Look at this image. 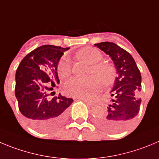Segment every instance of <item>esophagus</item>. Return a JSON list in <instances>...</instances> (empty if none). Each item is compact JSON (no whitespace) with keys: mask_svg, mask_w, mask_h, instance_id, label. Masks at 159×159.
<instances>
[{"mask_svg":"<svg viewBox=\"0 0 159 159\" xmlns=\"http://www.w3.org/2000/svg\"><path fill=\"white\" fill-rule=\"evenodd\" d=\"M82 100L84 102V103H86L88 106H93V105H94V103H93V101H90V100H85V99H82Z\"/></svg>","mask_w":159,"mask_h":159,"instance_id":"1","label":"esophagus"}]
</instances>
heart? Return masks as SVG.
Masks as SVG:
<instances>
[{"label":"heart","instance_id":"1","mask_svg":"<svg viewBox=\"0 0 159 159\" xmlns=\"http://www.w3.org/2000/svg\"><path fill=\"white\" fill-rule=\"evenodd\" d=\"M76 58L92 65L90 74L95 75L84 80L75 78L68 80L64 85L66 95L81 99H89L100 89L101 82L105 87L111 86L115 83L117 76L116 70L111 63L100 62L102 59V54L99 50L92 47H85L77 52ZM70 66L67 59H62L57 65L59 77L64 79L70 76Z\"/></svg>","mask_w":159,"mask_h":159}]
</instances>
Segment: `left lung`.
I'll return each instance as SVG.
<instances>
[{
	"instance_id": "8db88e82",
	"label": "left lung",
	"mask_w": 159,
	"mask_h": 159,
	"mask_svg": "<svg viewBox=\"0 0 159 159\" xmlns=\"http://www.w3.org/2000/svg\"><path fill=\"white\" fill-rule=\"evenodd\" d=\"M95 46L109 55L118 75L111 91L113 96L111 104L103 115L98 117L96 123L106 131L118 133L125 129L139 113L141 75L133 56L116 44L106 41Z\"/></svg>"
}]
</instances>
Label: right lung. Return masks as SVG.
Returning <instances> with one entry per match:
<instances>
[{
    "label": "right lung",
    "mask_w": 159,
    "mask_h": 159,
    "mask_svg": "<svg viewBox=\"0 0 159 159\" xmlns=\"http://www.w3.org/2000/svg\"><path fill=\"white\" fill-rule=\"evenodd\" d=\"M69 48L40 46L23 58L16 70L15 94L19 111L30 125L41 133L59 128L66 120L67 108L73 102V99L60 93L48 99L50 92L58 88L57 65Z\"/></svg>",
    "instance_id": "obj_1"
}]
</instances>
